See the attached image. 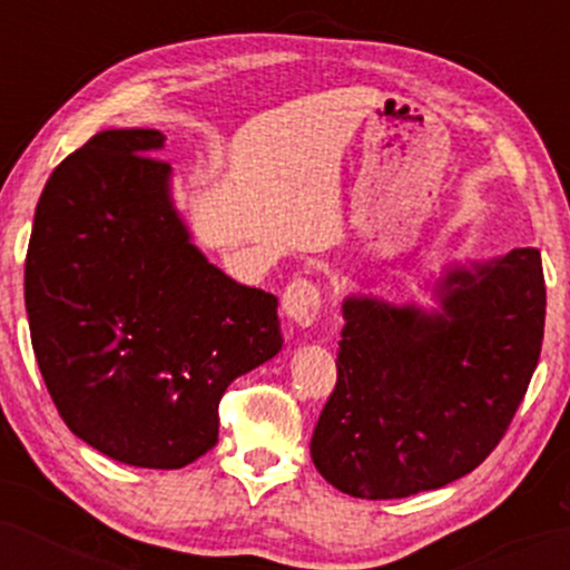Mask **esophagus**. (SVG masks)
<instances>
[{"label":"esophagus","instance_id":"1","mask_svg":"<svg viewBox=\"0 0 570 570\" xmlns=\"http://www.w3.org/2000/svg\"><path fill=\"white\" fill-rule=\"evenodd\" d=\"M281 307H284L289 322L307 330V326L316 324L318 311H322V289L307 278H294L292 284L286 286Z\"/></svg>","mask_w":570,"mask_h":570}]
</instances>
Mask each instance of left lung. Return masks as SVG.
I'll return each mask as SVG.
<instances>
[{
  "instance_id": "obj_1",
  "label": "left lung",
  "mask_w": 570,
  "mask_h": 570,
  "mask_svg": "<svg viewBox=\"0 0 570 570\" xmlns=\"http://www.w3.org/2000/svg\"><path fill=\"white\" fill-rule=\"evenodd\" d=\"M440 311L348 297L337 383L311 440L330 485L407 499L474 472L512 423L544 340L541 254L455 265Z\"/></svg>"
}]
</instances>
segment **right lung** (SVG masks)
<instances>
[{
	"label": "right lung",
	"mask_w": 570,
	"mask_h": 570,
	"mask_svg": "<svg viewBox=\"0 0 570 570\" xmlns=\"http://www.w3.org/2000/svg\"><path fill=\"white\" fill-rule=\"evenodd\" d=\"M153 128L101 130L39 195L23 294L58 415L98 453L181 469L219 440V399L284 345L278 299L193 246Z\"/></svg>",
	"instance_id": "obj_1"
}]
</instances>
